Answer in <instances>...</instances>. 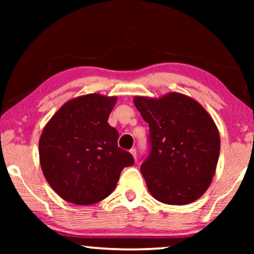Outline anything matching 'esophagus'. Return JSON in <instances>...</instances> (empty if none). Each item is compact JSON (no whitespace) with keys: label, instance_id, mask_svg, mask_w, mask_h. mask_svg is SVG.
<instances>
[{"label":"esophagus","instance_id":"1","mask_svg":"<svg viewBox=\"0 0 254 254\" xmlns=\"http://www.w3.org/2000/svg\"><path fill=\"white\" fill-rule=\"evenodd\" d=\"M130 153L132 154V156H133V158H134V159H136V150H135L134 148H132V149L130 150Z\"/></svg>","mask_w":254,"mask_h":254}]
</instances>
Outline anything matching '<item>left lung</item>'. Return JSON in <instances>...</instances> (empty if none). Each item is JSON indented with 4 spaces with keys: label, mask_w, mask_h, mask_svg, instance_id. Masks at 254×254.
<instances>
[{
    "label": "left lung",
    "mask_w": 254,
    "mask_h": 254,
    "mask_svg": "<svg viewBox=\"0 0 254 254\" xmlns=\"http://www.w3.org/2000/svg\"><path fill=\"white\" fill-rule=\"evenodd\" d=\"M133 103L149 124L151 151L140 169L150 194L168 205L197 200L212 183L220 156L214 120L194 98L177 92L134 96Z\"/></svg>",
    "instance_id": "8db88e82"
}]
</instances>
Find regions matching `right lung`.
<instances>
[{
	"mask_svg": "<svg viewBox=\"0 0 254 254\" xmlns=\"http://www.w3.org/2000/svg\"><path fill=\"white\" fill-rule=\"evenodd\" d=\"M117 96L93 93L67 101L42 130L39 159L50 187L66 201L91 205L117 187L132 154L118 147L119 133L107 120Z\"/></svg>",
	"mask_w": 254,
	"mask_h": 254,
	"instance_id": "add662e5",
	"label": "right lung"
}]
</instances>
